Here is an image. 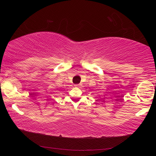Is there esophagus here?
Returning <instances> with one entry per match:
<instances>
[{"label": "esophagus", "mask_w": 156, "mask_h": 156, "mask_svg": "<svg viewBox=\"0 0 156 156\" xmlns=\"http://www.w3.org/2000/svg\"><path fill=\"white\" fill-rule=\"evenodd\" d=\"M79 86H80L79 84H76V85H75V87H79Z\"/></svg>", "instance_id": "1"}]
</instances>
